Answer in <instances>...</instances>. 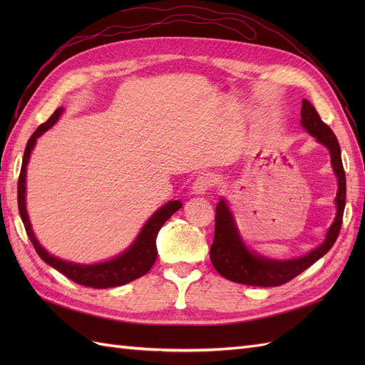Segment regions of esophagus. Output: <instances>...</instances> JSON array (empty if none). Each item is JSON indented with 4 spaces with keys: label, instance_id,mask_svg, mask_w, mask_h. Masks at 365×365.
<instances>
[{
    "label": "esophagus",
    "instance_id": "obj_1",
    "mask_svg": "<svg viewBox=\"0 0 365 365\" xmlns=\"http://www.w3.org/2000/svg\"><path fill=\"white\" fill-rule=\"evenodd\" d=\"M213 185H215L213 176L202 175V176H200V178H196V181L193 182L192 190L195 195H205Z\"/></svg>",
    "mask_w": 365,
    "mask_h": 365
}]
</instances>
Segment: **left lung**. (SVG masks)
<instances>
[{
  "mask_svg": "<svg viewBox=\"0 0 365 365\" xmlns=\"http://www.w3.org/2000/svg\"><path fill=\"white\" fill-rule=\"evenodd\" d=\"M302 125L309 134L317 138L318 143H322L329 149L330 158H332V168L338 178V193L335 197L336 216L334 224L330 225L323 244L307 252L306 256L291 260H271L259 256L245 247L227 202L220 200L216 205L215 239L212 248H210V260H212L215 269L231 282L250 286H263V288L288 283L318 259H322L334 247L339 235L346 207V173L341 161L339 143L334 130L324 123L322 117L318 115L317 109L306 98L302 102Z\"/></svg>",
  "mask_w": 365,
  "mask_h": 365,
  "instance_id": "left-lung-1",
  "label": "left lung"
}]
</instances>
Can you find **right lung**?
Returning <instances> with one entry per match:
<instances>
[{
    "label": "right lung",
    "mask_w": 365,
    "mask_h": 365,
    "mask_svg": "<svg viewBox=\"0 0 365 365\" xmlns=\"http://www.w3.org/2000/svg\"><path fill=\"white\" fill-rule=\"evenodd\" d=\"M62 111H63L62 108H58L46 123H42L35 132H33L30 140L27 141L23 165H21V173L18 180V208H19L21 219H23L27 236L31 240V244L35 247L36 252L39 254V257L46 263H48L54 269L62 272L65 277H68L77 284L88 286V288H96V289L115 288V286L126 284L150 271L153 263L157 260L158 231L164 225L165 220H168L176 210H180L182 207V204L180 201H170L165 205H163L158 212L153 213V216L148 220L146 225L143 227L134 244H132L123 254H120L118 257L113 260L96 263V264H79V263H71V262L61 260L58 257L51 256L50 252H47L41 247L38 239L35 237V233H33L31 224L29 220L27 208H26V170H27L26 168L30 160V153L36 145V140L43 134V132L48 130L54 123H56Z\"/></svg>",
    "instance_id": "right-lung-1"
}]
</instances>
